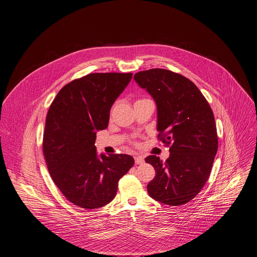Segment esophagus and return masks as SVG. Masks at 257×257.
<instances>
[{
  "label": "esophagus",
  "mask_w": 257,
  "mask_h": 257,
  "mask_svg": "<svg viewBox=\"0 0 257 257\" xmlns=\"http://www.w3.org/2000/svg\"><path fill=\"white\" fill-rule=\"evenodd\" d=\"M143 163H144L143 157H140V156L135 157V164H136V165H141V164H143Z\"/></svg>",
  "instance_id": "esophagus-1"
}]
</instances>
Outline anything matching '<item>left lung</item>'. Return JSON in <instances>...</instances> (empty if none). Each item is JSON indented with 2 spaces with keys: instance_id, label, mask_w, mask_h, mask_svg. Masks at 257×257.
I'll list each match as a JSON object with an SVG mask.
<instances>
[{
  "instance_id": "1",
  "label": "left lung",
  "mask_w": 257,
  "mask_h": 257,
  "mask_svg": "<svg viewBox=\"0 0 257 257\" xmlns=\"http://www.w3.org/2000/svg\"><path fill=\"white\" fill-rule=\"evenodd\" d=\"M134 80L155 99L159 137L171 145L166 162L145 159L156 170L148 192L168 205L185 204L204 186L217 152L213 113L192 81L170 70L140 71Z\"/></svg>"
}]
</instances>
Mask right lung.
Here are the masks:
<instances>
[{"instance_id": "add662e5", "label": "right lung", "mask_w": 257, "mask_h": 257, "mask_svg": "<svg viewBox=\"0 0 257 257\" xmlns=\"http://www.w3.org/2000/svg\"><path fill=\"white\" fill-rule=\"evenodd\" d=\"M131 78L132 73H91L66 84L49 108L43 142L48 170L64 196L79 207L111 202L119 180L134 165L128 155L98 156L94 145Z\"/></svg>"}]
</instances>
